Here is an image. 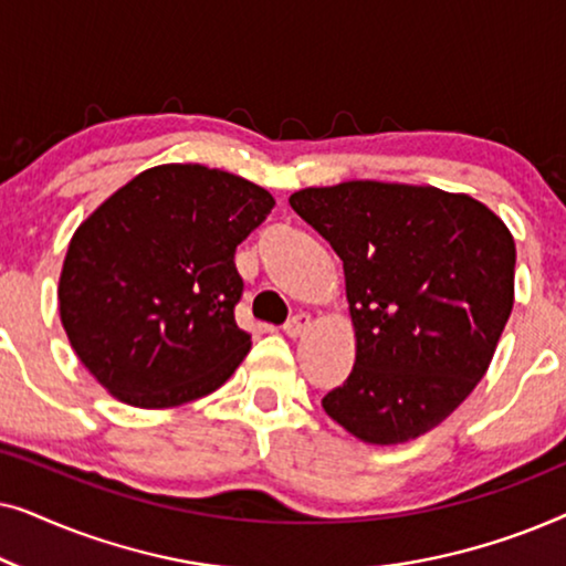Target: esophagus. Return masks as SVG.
Wrapping results in <instances>:
<instances>
[{"instance_id":"esophagus-1","label":"esophagus","mask_w":566,"mask_h":566,"mask_svg":"<svg viewBox=\"0 0 566 566\" xmlns=\"http://www.w3.org/2000/svg\"><path fill=\"white\" fill-rule=\"evenodd\" d=\"M312 327V316L308 314H304V312H298V314H293L289 322H285V327H283V332L289 337H298V335H304V332Z\"/></svg>"}]
</instances>
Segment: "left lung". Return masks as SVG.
<instances>
[{
	"mask_svg": "<svg viewBox=\"0 0 566 566\" xmlns=\"http://www.w3.org/2000/svg\"><path fill=\"white\" fill-rule=\"evenodd\" d=\"M293 211L345 270L355 366L322 399L363 443L438 428L490 368L515 301V239L467 192L350 180L306 188Z\"/></svg>",
	"mask_w": 566,
	"mask_h": 566,
	"instance_id": "8db88e82",
	"label": "left lung"
}]
</instances>
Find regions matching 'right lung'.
I'll return each mask as SVG.
<instances>
[{
    "instance_id": "1",
    "label": "right lung",
    "mask_w": 566,
    "mask_h": 566,
    "mask_svg": "<svg viewBox=\"0 0 566 566\" xmlns=\"http://www.w3.org/2000/svg\"><path fill=\"white\" fill-rule=\"evenodd\" d=\"M275 200L203 165L144 169L69 242L59 314L82 366L123 405L165 409L229 381L252 337L237 327V247Z\"/></svg>"
}]
</instances>
